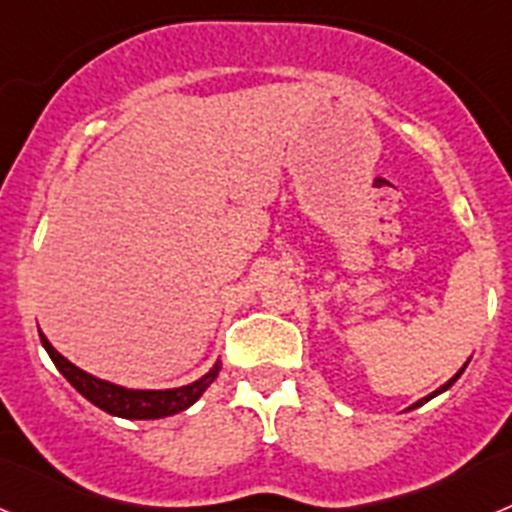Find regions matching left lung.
<instances>
[{"label":"left lung","mask_w":512,"mask_h":512,"mask_svg":"<svg viewBox=\"0 0 512 512\" xmlns=\"http://www.w3.org/2000/svg\"><path fill=\"white\" fill-rule=\"evenodd\" d=\"M461 372H464V366H461ZM461 372H456V377H451V379H449V382H446V384H443V387H438V390H436V392H433V395H428V397H425V400H420V402H415V405H413V408H420V405H423V402H428V400H431V397H436V395H441V392H443V390H449V387H451V384H454V382H456V379H459V377H461Z\"/></svg>","instance_id":"1"}]
</instances>
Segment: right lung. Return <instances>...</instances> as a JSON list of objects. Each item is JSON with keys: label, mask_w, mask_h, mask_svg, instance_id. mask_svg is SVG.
<instances>
[{"label": "right lung", "mask_w": 512, "mask_h": 512, "mask_svg": "<svg viewBox=\"0 0 512 512\" xmlns=\"http://www.w3.org/2000/svg\"><path fill=\"white\" fill-rule=\"evenodd\" d=\"M40 341H43L45 351L53 359L58 372L74 384L76 392H81L92 405L102 408L104 413L128 420H153L182 413V410H187L189 405L200 400L202 392L215 382L217 372H220V364H215L205 377L187 384V387H176V390H128V387H117V384L102 382V379L92 377V374L81 372L79 366H74L69 359H63L58 354L43 333H40Z\"/></svg>", "instance_id": "obj_1"}]
</instances>
